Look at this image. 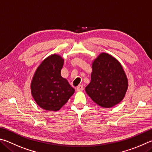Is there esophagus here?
Listing matches in <instances>:
<instances>
[{
    "label": "esophagus",
    "instance_id": "esophagus-1",
    "mask_svg": "<svg viewBox=\"0 0 152 152\" xmlns=\"http://www.w3.org/2000/svg\"><path fill=\"white\" fill-rule=\"evenodd\" d=\"M84 89V87L83 86H82V85H79V86L77 87V90L78 91H83Z\"/></svg>",
    "mask_w": 152,
    "mask_h": 152
}]
</instances>
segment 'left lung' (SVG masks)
<instances>
[{
    "instance_id": "1",
    "label": "left lung",
    "mask_w": 152,
    "mask_h": 152,
    "mask_svg": "<svg viewBox=\"0 0 152 152\" xmlns=\"http://www.w3.org/2000/svg\"><path fill=\"white\" fill-rule=\"evenodd\" d=\"M91 81L86 91L101 107L109 108L121 102L128 82L121 64L107 53L100 54L92 65Z\"/></svg>"
}]
</instances>
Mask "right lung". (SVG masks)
<instances>
[{
  "label": "right lung",
  "instance_id": "obj_1",
  "mask_svg": "<svg viewBox=\"0 0 152 152\" xmlns=\"http://www.w3.org/2000/svg\"><path fill=\"white\" fill-rule=\"evenodd\" d=\"M63 62L59 55H50L42 61L34 75L31 94L44 110H59L74 94L75 89L61 75Z\"/></svg>",
  "mask_w": 152,
  "mask_h": 152
}]
</instances>
